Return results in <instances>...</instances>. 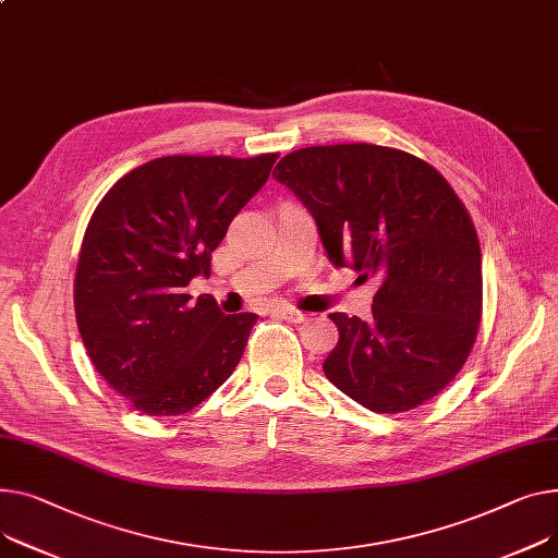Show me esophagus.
Here are the masks:
<instances>
[{
    "label": "esophagus",
    "mask_w": 558,
    "mask_h": 558,
    "mask_svg": "<svg viewBox=\"0 0 558 558\" xmlns=\"http://www.w3.org/2000/svg\"><path fill=\"white\" fill-rule=\"evenodd\" d=\"M271 314L278 316V318H284V320H289V323H303V320H307V314H303V312H299V310H293V307H282V305L271 307Z\"/></svg>",
    "instance_id": "34e87169"
}]
</instances>
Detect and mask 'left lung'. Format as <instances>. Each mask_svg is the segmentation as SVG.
Masks as SVG:
<instances>
[{"label":"left lung","mask_w":558,"mask_h":558,"mask_svg":"<svg viewBox=\"0 0 558 558\" xmlns=\"http://www.w3.org/2000/svg\"><path fill=\"white\" fill-rule=\"evenodd\" d=\"M274 177L312 213L333 267L381 280L369 320L329 314L339 343L325 377L375 413L413 411L447 388L482 316L480 242L449 181L369 143L303 147Z\"/></svg>","instance_id":"obj_1"}]
</instances>
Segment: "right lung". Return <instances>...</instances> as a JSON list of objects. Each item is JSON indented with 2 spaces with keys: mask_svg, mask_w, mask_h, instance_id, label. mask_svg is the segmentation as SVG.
I'll return each mask as SVG.
<instances>
[{
  "mask_svg": "<svg viewBox=\"0 0 558 558\" xmlns=\"http://www.w3.org/2000/svg\"><path fill=\"white\" fill-rule=\"evenodd\" d=\"M278 155L161 157L111 185L83 238L73 305L98 375L150 417L183 415L225 384L257 320L185 287L263 189Z\"/></svg>",
  "mask_w": 558,
  "mask_h": 558,
  "instance_id": "add662e5",
  "label": "right lung"
}]
</instances>
